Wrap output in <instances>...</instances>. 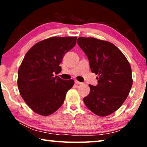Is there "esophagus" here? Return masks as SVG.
Wrapping results in <instances>:
<instances>
[{"mask_svg": "<svg viewBox=\"0 0 147 147\" xmlns=\"http://www.w3.org/2000/svg\"><path fill=\"white\" fill-rule=\"evenodd\" d=\"M74 82H75V84H82V82H80L76 80H74Z\"/></svg>", "mask_w": 147, "mask_h": 147, "instance_id": "obj_1", "label": "esophagus"}]
</instances>
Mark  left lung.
Returning a JSON list of instances; mask_svg holds the SVG:
<instances>
[{
    "label": "left lung",
    "instance_id": "left-lung-1",
    "mask_svg": "<svg viewBox=\"0 0 147 147\" xmlns=\"http://www.w3.org/2000/svg\"><path fill=\"white\" fill-rule=\"evenodd\" d=\"M88 58L98 84L89 85L90 93L84 98L88 109L105 117L115 112L127 98L132 86L131 69L128 59L115 45L94 38L80 37L77 40Z\"/></svg>",
    "mask_w": 147,
    "mask_h": 147
}]
</instances>
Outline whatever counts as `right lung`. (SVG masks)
I'll list each match as a JSON object with an SVG mask.
<instances>
[{"label":"right lung","mask_w":147,"mask_h":147,"mask_svg":"<svg viewBox=\"0 0 147 147\" xmlns=\"http://www.w3.org/2000/svg\"><path fill=\"white\" fill-rule=\"evenodd\" d=\"M77 37H53L35 44L27 52L18 71L20 94L30 108L47 116L63 104L73 80L54 76L61 71L59 65L65 54L75 46Z\"/></svg>","instance_id":"1"}]
</instances>
